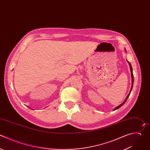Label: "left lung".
<instances>
[{"label": "left lung", "instance_id": "obj_1", "mask_svg": "<svg viewBox=\"0 0 150 150\" xmlns=\"http://www.w3.org/2000/svg\"><path fill=\"white\" fill-rule=\"evenodd\" d=\"M128 64H129V69H130V71H131V79H132V80H131V82H132V84H131V90H130V91H129V94H128V96H127V97H126V98L125 99V100L124 101V102L122 103H121L120 105H119L118 106H117V107H115L114 109V110H117V109H118V108H119L120 107H121L125 102H126V101H127V98H128V97H129V94H130V93H131V90H132V86H133V83H134V76H133V73H132V67H131V63L129 62H128Z\"/></svg>", "mask_w": 150, "mask_h": 150}]
</instances>
